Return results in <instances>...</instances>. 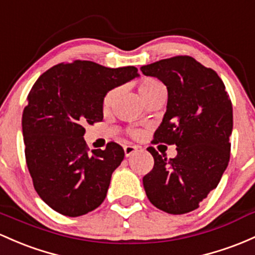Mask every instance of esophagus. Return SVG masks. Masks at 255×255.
<instances>
[{
    "label": "esophagus",
    "mask_w": 255,
    "mask_h": 255,
    "mask_svg": "<svg viewBox=\"0 0 255 255\" xmlns=\"http://www.w3.org/2000/svg\"><path fill=\"white\" fill-rule=\"evenodd\" d=\"M139 149H140V147L135 146V145H126V146H125L126 157H129V156L134 155V153H135Z\"/></svg>",
    "instance_id": "esophagus-1"
}]
</instances>
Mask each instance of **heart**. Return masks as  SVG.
<instances>
[{
	"label": "heart",
	"mask_w": 255,
	"mask_h": 255,
	"mask_svg": "<svg viewBox=\"0 0 255 255\" xmlns=\"http://www.w3.org/2000/svg\"><path fill=\"white\" fill-rule=\"evenodd\" d=\"M138 89L141 98L145 100V102H147V100L151 99V98L156 97L157 94L166 93V86H164L161 81L156 80V78H152V77L144 78V80L139 83ZM115 93H116V91L113 89V91L108 92V93L105 94L104 99H103V106H104V108H109V106H110L111 102H113L114 99ZM133 134H138V132H136V130H133Z\"/></svg>",
	"instance_id": "b5f03b06"
}]
</instances>
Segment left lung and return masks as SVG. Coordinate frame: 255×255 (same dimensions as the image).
<instances>
[{
	"mask_svg": "<svg viewBox=\"0 0 255 255\" xmlns=\"http://www.w3.org/2000/svg\"><path fill=\"white\" fill-rule=\"evenodd\" d=\"M141 72L158 78L168 102L153 142L177 145V156L166 158L152 146L153 168L142 178L153 206L169 214L198 208L219 184L230 159L232 105L222 78L189 55L144 65Z\"/></svg>",
	"mask_w": 255,
	"mask_h": 255,
	"instance_id": "left-lung-1",
	"label": "left lung"
}]
</instances>
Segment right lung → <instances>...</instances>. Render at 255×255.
Wrapping results in <instances>:
<instances>
[{
    "label": "right lung",
    "instance_id": "right-lung-1",
    "mask_svg": "<svg viewBox=\"0 0 255 255\" xmlns=\"http://www.w3.org/2000/svg\"><path fill=\"white\" fill-rule=\"evenodd\" d=\"M138 76L134 66L75 60L47 70L32 86L21 120L25 158L36 192L58 213L80 217L105 200L125 151L111 141L89 152L85 126L102 121L109 91Z\"/></svg>",
    "mask_w": 255,
    "mask_h": 255
}]
</instances>
